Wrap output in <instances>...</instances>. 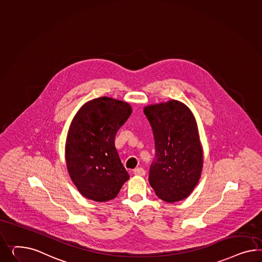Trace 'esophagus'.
<instances>
[{
  "label": "esophagus",
  "mask_w": 262,
  "mask_h": 262,
  "mask_svg": "<svg viewBox=\"0 0 262 262\" xmlns=\"http://www.w3.org/2000/svg\"><path fill=\"white\" fill-rule=\"evenodd\" d=\"M134 173L135 176H139V177H143L146 174V170H144L143 168H136L134 170Z\"/></svg>",
  "instance_id": "1"
}]
</instances>
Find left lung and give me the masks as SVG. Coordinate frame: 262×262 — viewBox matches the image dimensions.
I'll list each match as a JSON object with an SVG mask.
<instances>
[{"label":"left lung","mask_w":262,"mask_h":262,"mask_svg":"<svg viewBox=\"0 0 262 262\" xmlns=\"http://www.w3.org/2000/svg\"><path fill=\"white\" fill-rule=\"evenodd\" d=\"M144 113L156 143L149 184L164 201H180L195 188L203 167L195 118L188 106L177 100L145 106Z\"/></svg>","instance_id":"8db88e82"}]
</instances>
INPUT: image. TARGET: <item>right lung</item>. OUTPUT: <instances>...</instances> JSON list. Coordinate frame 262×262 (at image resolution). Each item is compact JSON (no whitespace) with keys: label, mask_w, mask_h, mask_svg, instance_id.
Wrapping results in <instances>:
<instances>
[{"label":"right lung","mask_w":262,"mask_h":262,"mask_svg":"<svg viewBox=\"0 0 262 262\" xmlns=\"http://www.w3.org/2000/svg\"><path fill=\"white\" fill-rule=\"evenodd\" d=\"M130 114L127 103L104 96L86 102L71 122L66 142L67 167L85 198L97 202L113 199L129 178L114 138Z\"/></svg>","instance_id":"1"}]
</instances>
